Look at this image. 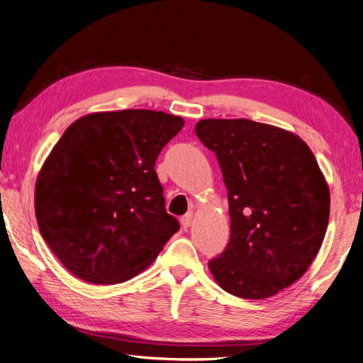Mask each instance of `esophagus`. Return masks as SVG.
<instances>
[{"label":"esophagus","instance_id":"esophagus-1","mask_svg":"<svg viewBox=\"0 0 363 363\" xmlns=\"http://www.w3.org/2000/svg\"><path fill=\"white\" fill-rule=\"evenodd\" d=\"M191 222H194V214H186L181 218V225H182L184 230H187L189 226L191 225Z\"/></svg>","mask_w":363,"mask_h":363}]
</instances>
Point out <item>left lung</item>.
Here are the masks:
<instances>
[{
    "instance_id": "1",
    "label": "left lung",
    "mask_w": 363,
    "mask_h": 363,
    "mask_svg": "<svg viewBox=\"0 0 363 363\" xmlns=\"http://www.w3.org/2000/svg\"><path fill=\"white\" fill-rule=\"evenodd\" d=\"M228 190L231 238L209 261L217 285L267 299L307 272L329 223L330 191L311 149L296 133L252 119H201Z\"/></svg>"
}]
</instances>
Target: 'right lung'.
I'll return each mask as SVG.
<instances>
[{
  "label": "right lung",
  "mask_w": 363,
  "mask_h": 363,
  "mask_svg": "<svg viewBox=\"0 0 363 363\" xmlns=\"http://www.w3.org/2000/svg\"><path fill=\"white\" fill-rule=\"evenodd\" d=\"M184 127L154 110L99 111L62 133L38 174L39 231L80 280L116 285L151 266L179 230L154 165Z\"/></svg>",
  "instance_id": "1"
}]
</instances>
